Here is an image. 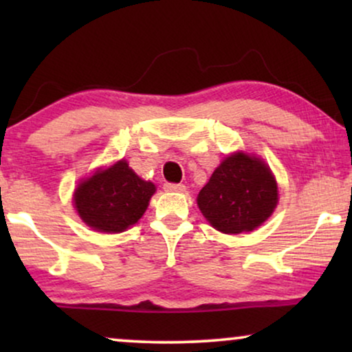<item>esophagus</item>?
<instances>
[{
    "mask_svg": "<svg viewBox=\"0 0 352 352\" xmlns=\"http://www.w3.org/2000/svg\"><path fill=\"white\" fill-rule=\"evenodd\" d=\"M165 190L166 192H179V194H182V192H186V186L184 184H173V182H166Z\"/></svg>",
    "mask_w": 352,
    "mask_h": 352,
    "instance_id": "esophagus-1",
    "label": "esophagus"
}]
</instances>
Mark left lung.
<instances>
[{"instance_id": "left-lung-1", "label": "left lung", "mask_w": 352, "mask_h": 352, "mask_svg": "<svg viewBox=\"0 0 352 352\" xmlns=\"http://www.w3.org/2000/svg\"><path fill=\"white\" fill-rule=\"evenodd\" d=\"M277 182L263 160L243 152L224 158L197 197L199 208L219 232H250L272 214Z\"/></svg>"}]
</instances>
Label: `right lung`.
I'll use <instances>...</instances> for the list:
<instances>
[{
	"label": "right lung",
	"mask_w": 352,
	"mask_h": 352,
	"mask_svg": "<svg viewBox=\"0 0 352 352\" xmlns=\"http://www.w3.org/2000/svg\"><path fill=\"white\" fill-rule=\"evenodd\" d=\"M153 192L152 182L141 179L126 162L120 160L81 182L74 201L89 228L99 232H123L141 219Z\"/></svg>",
	"instance_id": "obj_1"
}]
</instances>
